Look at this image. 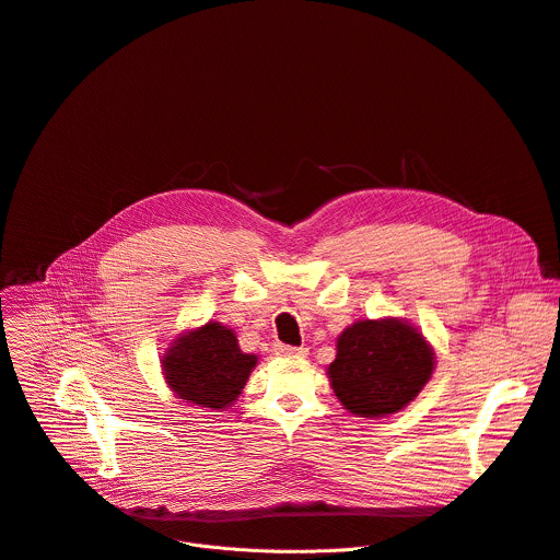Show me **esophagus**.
I'll return each instance as SVG.
<instances>
[{
  "label": "esophagus",
  "mask_w": 560,
  "mask_h": 560,
  "mask_svg": "<svg viewBox=\"0 0 560 560\" xmlns=\"http://www.w3.org/2000/svg\"><path fill=\"white\" fill-rule=\"evenodd\" d=\"M275 352L281 354V358H306L308 348H303V346L296 348V346H288V343H277Z\"/></svg>",
  "instance_id": "34e87169"
}]
</instances>
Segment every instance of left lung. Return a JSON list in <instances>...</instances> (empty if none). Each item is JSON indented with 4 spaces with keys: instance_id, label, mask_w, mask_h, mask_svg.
I'll return each mask as SVG.
<instances>
[{
    "instance_id": "obj_1",
    "label": "left lung",
    "mask_w": 560,
    "mask_h": 560,
    "mask_svg": "<svg viewBox=\"0 0 560 560\" xmlns=\"http://www.w3.org/2000/svg\"><path fill=\"white\" fill-rule=\"evenodd\" d=\"M435 352L409 319H358L337 337L326 375L346 411L380 420L399 413L427 386Z\"/></svg>"
}]
</instances>
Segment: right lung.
<instances>
[{
  "mask_svg": "<svg viewBox=\"0 0 560 560\" xmlns=\"http://www.w3.org/2000/svg\"><path fill=\"white\" fill-rule=\"evenodd\" d=\"M257 364V354L241 350L236 332L214 319L180 332L161 358L170 390L212 411H225L238 399Z\"/></svg>",
  "mask_w": 560,
  "mask_h": 560,
  "instance_id": "1",
  "label": "right lung"
}]
</instances>
